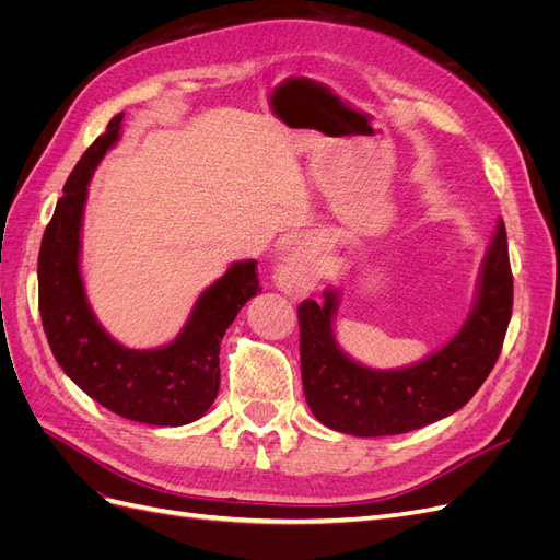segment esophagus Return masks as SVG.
<instances>
[{
    "label": "esophagus",
    "instance_id": "obj_1",
    "mask_svg": "<svg viewBox=\"0 0 560 560\" xmlns=\"http://www.w3.org/2000/svg\"><path fill=\"white\" fill-rule=\"evenodd\" d=\"M322 276L315 243L301 238L282 252L280 261L273 268V280L284 294L306 296Z\"/></svg>",
    "mask_w": 560,
    "mask_h": 560
}]
</instances>
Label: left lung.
<instances>
[{
    "instance_id": "obj_1",
    "label": "left lung",
    "mask_w": 560,
    "mask_h": 560,
    "mask_svg": "<svg viewBox=\"0 0 560 560\" xmlns=\"http://www.w3.org/2000/svg\"><path fill=\"white\" fill-rule=\"evenodd\" d=\"M514 278L504 222H498L481 266L477 303L451 341L422 362L376 371L338 348L331 319L338 294L299 306L303 393L315 418L354 436L404 434L442 420L474 397L493 371L512 319Z\"/></svg>"
}]
</instances>
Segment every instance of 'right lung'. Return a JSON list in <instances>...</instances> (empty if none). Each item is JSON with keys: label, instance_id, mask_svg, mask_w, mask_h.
<instances>
[{"label": "right lung", "instance_id": "obj_1", "mask_svg": "<svg viewBox=\"0 0 560 560\" xmlns=\"http://www.w3.org/2000/svg\"><path fill=\"white\" fill-rule=\"evenodd\" d=\"M124 114L86 149L62 186L39 249V313L54 358L83 393L105 409L147 425L177 428L198 420L219 393V343L245 303L261 292L257 261H235L196 301L173 343L132 350L100 327L79 270L81 217L91 175L116 144Z\"/></svg>", "mask_w": 560, "mask_h": 560}]
</instances>
